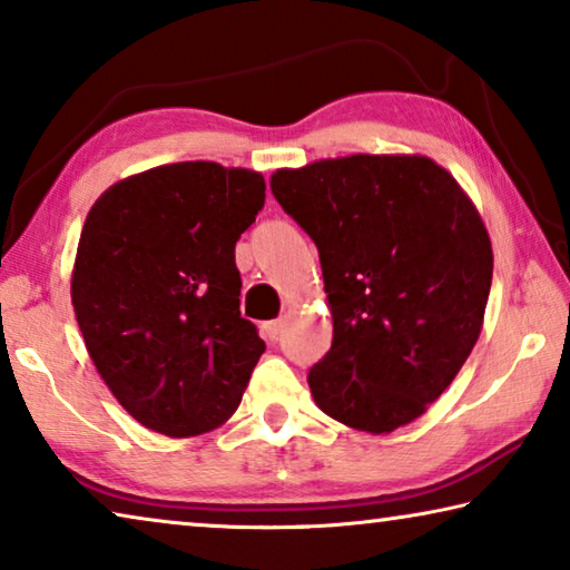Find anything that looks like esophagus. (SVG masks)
<instances>
[{
  "instance_id": "esophagus-1",
  "label": "esophagus",
  "mask_w": 570,
  "mask_h": 570,
  "mask_svg": "<svg viewBox=\"0 0 570 570\" xmlns=\"http://www.w3.org/2000/svg\"><path fill=\"white\" fill-rule=\"evenodd\" d=\"M284 326H286V320L266 322V324H264V334H266V340H272V342H278V340H282Z\"/></svg>"
}]
</instances>
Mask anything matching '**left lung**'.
Here are the masks:
<instances>
[{
	"mask_svg": "<svg viewBox=\"0 0 570 570\" xmlns=\"http://www.w3.org/2000/svg\"><path fill=\"white\" fill-rule=\"evenodd\" d=\"M272 193L320 248L334 336L308 370L316 407L370 435L417 420L485 320L493 246L475 204L417 153L278 168Z\"/></svg>",
	"mask_w": 570,
	"mask_h": 570,
	"instance_id": "1",
	"label": "left lung"
}]
</instances>
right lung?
Segmentation results:
<instances>
[{
  "mask_svg": "<svg viewBox=\"0 0 570 570\" xmlns=\"http://www.w3.org/2000/svg\"><path fill=\"white\" fill-rule=\"evenodd\" d=\"M264 198L262 173L188 160L112 183L85 218L75 316L142 428L193 438L238 410L266 344L240 316L234 248Z\"/></svg>",
  "mask_w": 570,
  "mask_h": 570,
  "instance_id": "right-lung-1",
  "label": "right lung"
}]
</instances>
